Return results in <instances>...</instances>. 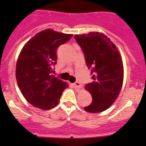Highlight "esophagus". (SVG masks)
I'll return each instance as SVG.
<instances>
[{
  "instance_id": "esophagus-1",
  "label": "esophagus",
  "mask_w": 146,
  "mask_h": 146,
  "mask_svg": "<svg viewBox=\"0 0 146 146\" xmlns=\"http://www.w3.org/2000/svg\"><path fill=\"white\" fill-rule=\"evenodd\" d=\"M73 85H74V86L77 88H81V84H80V83H79V82H78V81L75 82V83H74Z\"/></svg>"
}]
</instances>
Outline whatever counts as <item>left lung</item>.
<instances>
[{"label": "left lung", "instance_id": "obj_1", "mask_svg": "<svg viewBox=\"0 0 146 146\" xmlns=\"http://www.w3.org/2000/svg\"><path fill=\"white\" fill-rule=\"evenodd\" d=\"M76 41L83 50L86 66L91 70L93 81L85 88L92 96L86 111L98 113L113 104L121 90L123 65L117 48L107 36L99 32L76 35Z\"/></svg>", "mask_w": 146, "mask_h": 146}]
</instances>
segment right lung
<instances>
[{
  "mask_svg": "<svg viewBox=\"0 0 146 146\" xmlns=\"http://www.w3.org/2000/svg\"><path fill=\"white\" fill-rule=\"evenodd\" d=\"M72 35L46 29L32 37L21 50L16 66L18 87L33 106L48 110L58 105L66 82L54 78L57 49L68 42Z\"/></svg>",
  "mask_w": 146,
  "mask_h": 146,
  "instance_id": "add662e5",
  "label": "right lung"
}]
</instances>
